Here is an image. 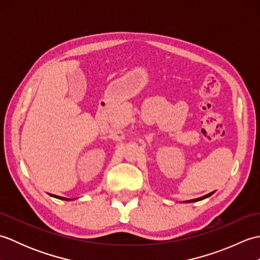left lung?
<instances>
[{
	"label": "left lung",
	"mask_w": 260,
	"mask_h": 260,
	"mask_svg": "<svg viewBox=\"0 0 260 260\" xmlns=\"http://www.w3.org/2000/svg\"><path fill=\"white\" fill-rule=\"evenodd\" d=\"M213 193H214V191H213V192H211V193H209V194L203 196V197H201V198H198V199H192V200H187V201H185V202H197V201H201V200H203V199H207V198H209L210 196H212Z\"/></svg>",
	"instance_id": "8db88e82"
}]
</instances>
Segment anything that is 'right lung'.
Segmentation results:
<instances>
[{
	"instance_id": "add662e5",
	"label": "right lung",
	"mask_w": 260,
	"mask_h": 260,
	"mask_svg": "<svg viewBox=\"0 0 260 260\" xmlns=\"http://www.w3.org/2000/svg\"><path fill=\"white\" fill-rule=\"evenodd\" d=\"M49 196L52 197V198H56V199H59V200H64V201H71L74 200V199H69V198H63V197H59V196H56V194H50L49 193Z\"/></svg>"
}]
</instances>
